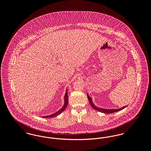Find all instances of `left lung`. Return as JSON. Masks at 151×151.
Listing matches in <instances>:
<instances>
[{
	"label": "left lung",
	"instance_id": "left-lung-1",
	"mask_svg": "<svg viewBox=\"0 0 151 151\" xmlns=\"http://www.w3.org/2000/svg\"><path fill=\"white\" fill-rule=\"evenodd\" d=\"M87 96H88V100L89 101V103L91 104V105L92 106V107L95 110L101 112V113H105V114H110V113H115V112H117V111H119L120 110H122V109H123L124 108H126V106H124V107H122V108H120V109H103V108H99L96 106L94 105L93 103V101H92V99L91 97H90L89 96V94L88 93H87Z\"/></svg>",
	"mask_w": 151,
	"mask_h": 151
}]
</instances>
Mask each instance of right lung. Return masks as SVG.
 <instances>
[{"label": "right lung", "mask_w": 151, "mask_h": 151, "mask_svg": "<svg viewBox=\"0 0 151 151\" xmlns=\"http://www.w3.org/2000/svg\"><path fill=\"white\" fill-rule=\"evenodd\" d=\"M64 101H65V103L64 105L63 106V107L61 108L60 110H59L58 111L55 112V113H53L51 115H46V116H42V118H53L55 116H57L58 115L60 114L67 107V105H68V92H67V88L65 91V97H64Z\"/></svg>", "instance_id": "1"}]
</instances>
